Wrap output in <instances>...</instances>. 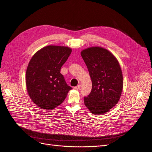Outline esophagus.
I'll list each match as a JSON object with an SVG mask.
<instances>
[{
    "mask_svg": "<svg viewBox=\"0 0 152 152\" xmlns=\"http://www.w3.org/2000/svg\"><path fill=\"white\" fill-rule=\"evenodd\" d=\"M81 88V85H77V86H75L74 88L75 89H76V90H79L80 88Z\"/></svg>",
    "mask_w": 152,
    "mask_h": 152,
    "instance_id": "obj_1",
    "label": "esophagus"
}]
</instances>
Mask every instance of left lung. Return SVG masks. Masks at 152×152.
I'll use <instances>...</instances> for the list:
<instances>
[{"instance_id": "obj_1", "label": "left lung", "mask_w": 152, "mask_h": 152, "mask_svg": "<svg viewBox=\"0 0 152 152\" xmlns=\"http://www.w3.org/2000/svg\"><path fill=\"white\" fill-rule=\"evenodd\" d=\"M81 55L92 82L90 94L84 97L85 105L93 114H105L117 104L122 94L123 78L119 62L99 47L88 48Z\"/></svg>"}]
</instances>
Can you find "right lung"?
I'll use <instances>...</instances> for the list:
<instances>
[{
    "label": "right lung",
    "instance_id": "add662e5",
    "mask_svg": "<svg viewBox=\"0 0 152 152\" xmlns=\"http://www.w3.org/2000/svg\"><path fill=\"white\" fill-rule=\"evenodd\" d=\"M71 52L67 47L48 45L31 58L26 72L27 91L31 100L40 108L53 109L62 104L72 89L61 73Z\"/></svg>",
    "mask_w": 152,
    "mask_h": 152
}]
</instances>
